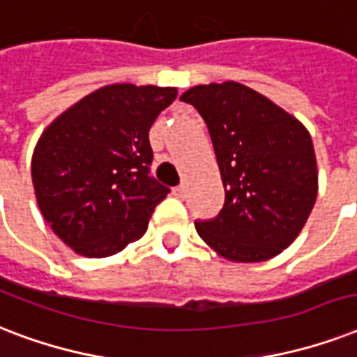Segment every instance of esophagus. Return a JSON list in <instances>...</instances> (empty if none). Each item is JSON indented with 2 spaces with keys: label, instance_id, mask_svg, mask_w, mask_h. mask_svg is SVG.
Listing matches in <instances>:
<instances>
[{
  "label": "esophagus",
  "instance_id": "esophagus-1",
  "mask_svg": "<svg viewBox=\"0 0 357 357\" xmlns=\"http://www.w3.org/2000/svg\"><path fill=\"white\" fill-rule=\"evenodd\" d=\"M173 193H175L176 197H184V195H186V186H184V184H178L176 188H173Z\"/></svg>",
  "mask_w": 357,
  "mask_h": 357
}]
</instances>
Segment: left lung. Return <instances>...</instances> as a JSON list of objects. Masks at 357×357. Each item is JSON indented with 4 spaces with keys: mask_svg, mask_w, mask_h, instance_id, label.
<instances>
[{
    "mask_svg": "<svg viewBox=\"0 0 357 357\" xmlns=\"http://www.w3.org/2000/svg\"><path fill=\"white\" fill-rule=\"evenodd\" d=\"M208 128L225 203L195 229L234 262L272 259L294 242L317 199L311 135L298 119L236 82L195 85L181 96Z\"/></svg>",
    "mask_w": 357,
    "mask_h": 357,
    "instance_id": "obj_1",
    "label": "left lung"
}]
</instances>
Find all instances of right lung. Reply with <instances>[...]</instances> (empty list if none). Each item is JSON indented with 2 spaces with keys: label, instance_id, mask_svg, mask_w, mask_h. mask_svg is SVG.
I'll use <instances>...</instances> for the list:
<instances>
[{
  "label": "right lung",
  "instance_id": "add662e5",
  "mask_svg": "<svg viewBox=\"0 0 357 357\" xmlns=\"http://www.w3.org/2000/svg\"><path fill=\"white\" fill-rule=\"evenodd\" d=\"M175 87L107 85L55 119L31 160L38 208L76 253L109 257L147 231L169 188L151 176L149 130Z\"/></svg>",
  "mask_w": 357,
  "mask_h": 357
}]
</instances>
